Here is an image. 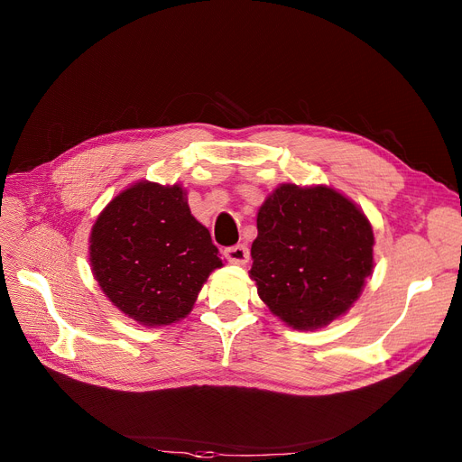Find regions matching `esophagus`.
I'll return each mask as SVG.
<instances>
[{"instance_id":"1","label":"esophagus","mask_w":462,"mask_h":462,"mask_svg":"<svg viewBox=\"0 0 462 462\" xmlns=\"http://www.w3.org/2000/svg\"><path fill=\"white\" fill-rule=\"evenodd\" d=\"M225 258L232 263H247L249 262V249L247 245L244 244H237V245H232V247H226L225 249Z\"/></svg>"}]
</instances>
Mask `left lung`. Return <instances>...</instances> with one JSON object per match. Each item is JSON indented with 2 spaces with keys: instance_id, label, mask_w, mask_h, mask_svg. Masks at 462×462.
<instances>
[{
  "instance_id": "1",
  "label": "left lung",
  "mask_w": 462,
  "mask_h": 462,
  "mask_svg": "<svg viewBox=\"0 0 462 462\" xmlns=\"http://www.w3.org/2000/svg\"><path fill=\"white\" fill-rule=\"evenodd\" d=\"M251 279L273 314L317 329L345 314L373 273V228L329 187L281 185L256 218Z\"/></svg>"
}]
</instances>
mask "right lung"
Segmentation results:
<instances>
[{"label": "right lung", "instance_id": "add662e5", "mask_svg": "<svg viewBox=\"0 0 462 462\" xmlns=\"http://www.w3.org/2000/svg\"><path fill=\"white\" fill-rule=\"evenodd\" d=\"M89 244L103 292L143 326L183 319L209 273L223 265L180 185L142 181L124 190L97 218Z\"/></svg>", "mask_w": 462, "mask_h": 462}]
</instances>
